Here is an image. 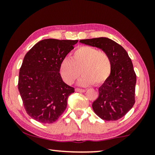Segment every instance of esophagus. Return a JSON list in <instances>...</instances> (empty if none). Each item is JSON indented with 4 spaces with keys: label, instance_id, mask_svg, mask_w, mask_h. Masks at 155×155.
<instances>
[{
    "label": "esophagus",
    "instance_id": "esophagus-1",
    "mask_svg": "<svg viewBox=\"0 0 155 155\" xmlns=\"http://www.w3.org/2000/svg\"><path fill=\"white\" fill-rule=\"evenodd\" d=\"M85 90H83V89H80V88H76L75 92H85Z\"/></svg>",
    "mask_w": 155,
    "mask_h": 155
}]
</instances>
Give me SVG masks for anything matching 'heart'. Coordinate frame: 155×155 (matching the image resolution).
Returning a JSON list of instances; mask_svg holds the SVG:
<instances>
[{"label": "heart", "mask_w": 155, "mask_h": 155, "mask_svg": "<svg viewBox=\"0 0 155 155\" xmlns=\"http://www.w3.org/2000/svg\"><path fill=\"white\" fill-rule=\"evenodd\" d=\"M111 70V61L109 55L89 46L78 48L71 59L64 58L59 65V73L65 83L73 84L82 73L83 75L78 81V84L84 87L93 83L96 85L104 83L109 79Z\"/></svg>", "instance_id": "1"}]
</instances>
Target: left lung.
<instances>
[{
    "instance_id": "1",
    "label": "left lung",
    "mask_w": 155,
    "mask_h": 155,
    "mask_svg": "<svg viewBox=\"0 0 155 155\" xmlns=\"http://www.w3.org/2000/svg\"><path fill=\"white\" fill-rule=\"evenodd\" d=\"M80 42L101 48L111 58V73L99 88V97L92 103V109L102 120L120 119L135 104L136 75L131 59L121 46L109 38L82 39Z\"/></svg>"
}]
</instances>
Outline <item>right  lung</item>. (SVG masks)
Masks as SVG:
<instances>
[{
    "label": "right lung",
    "instance_id": "obj_1",
    "mask_svg": "<svg viewBox=\"0 0 155 155\" xmlns=\"http://www.w3.org/2000/svg\"><path fill=\"white\" fill-rule=\"evenodd\" d=\"M78 40L46 39L35 44L23 59L18 90L27 113L42 124H52L67 107L75 92L63 81L59 65Z\"/></svg>",
    "mask_w": 155,
    "mask_h": 155
}]
</instances>
